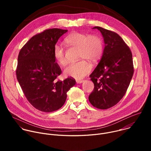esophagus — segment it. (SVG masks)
I'll return each instance as SVG.
<instances>
[{
	"mask_svg": "<svg viewBox=\"0 0 151 151\" xmlns=\"http://www.w3.org/2000/svg\"><path fill=\"white\" fill-rule=\"evenodd\" d=\"M76 82H77L78 83H82V82L83 81V80H82V79H76Z\"/></svg>",
	"mask_w": 151,
	"mask_h": 151,
	"instance_id": "1",
	"label": "esophagus"
}]
</instances>
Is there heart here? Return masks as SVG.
<instances>
[{
  "label": "heart",
  "instance_id": "b5f03b06",
  "mask_svg": "<svg viewBox=\"0 0 151 151\" xmlns=\"http://www.w3.org/2000/svg\"><path fill=\"white\" fill-rule=\"evenodd\" d=\"M67 44L78 48V58L89 60L92 61L98 60L103 52V42L101 37L97 35L75 32L65 38ZM53 55L57 62L64 66L67 63L65 50L58 44L53 47ZM92 69L90 63L84 60L69 63L64 69L66 75L79 79L87 75Z\"/></svg>",
  "mask_w": 151,
  "mask_h": 151
}]
</instances>
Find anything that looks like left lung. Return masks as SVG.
<instances>
[{
  "label": "left lung",
  "instance_id": "left-lung-1",
  "mask_svg": "<svg viewBox=\"0 0 151 151\" xmlns=\"http://www.w3.org/2000/svg\"><path fill=\"white\" fill-rule=\"evenodd\" d=\"M101 33L105 44L103 55L90 75L94 87L88 99L100 109L116 104L125 95L134 73L132 51L116 33L96 26Z\"/></svg>",
  "mask_w": 151,
  "mask_h": 151
}]
</instances>
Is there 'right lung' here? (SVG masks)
<instances>
[{
    "label": "right lung",
    "mask_w": 151,
    "mask_h": 151,
    "mask_svg": "<svg viewBox=\"0 0 151 151\" xmlns=\"http://www.w3.org/2000/svg\"><path fill=\"white\" fill-rule=\"evenodd\" d=\"M68 30L50 29L33 36L19 51L16 69L17 80L29 102L42 112L59 109L67 92L76 83L72 77L57 80L61 73L55 62L53 47Z\"/></svg>",
    "instance_id": "obj_1"
}]
</instances>
